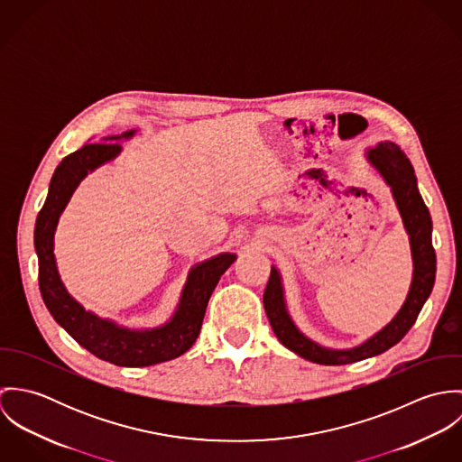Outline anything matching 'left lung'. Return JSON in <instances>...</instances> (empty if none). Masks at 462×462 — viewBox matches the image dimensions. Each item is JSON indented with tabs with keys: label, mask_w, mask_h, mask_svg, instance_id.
<instances>
[{
	"label": "left lung",
	"mask_w": 462,
	"mask_h": 462,
	"mask_svg": "<svg viewBox=\"0 0 462 462\" xmlns=\"http://www.w3.org/2000/svg\"><path fill=\"white\" fill-rule=\"evenodd\" d=\"M366 160L372 163L374 169L379 171L386 185L392 189L403 227L409 235L414 266L411 288L400 311L386 328H383L377 334H374L372 337H368L366 341L354 348L336 350L315 343L293 324L286 310L281 273L275 266H272L270 279L266 282L263 293V306L268 322L277 339L286 348L311 363L329 366L348 365L386 352L412 328L434 286L436 253L432 247V218L429 208L425 206L418 192L414 169L409 158L396 143L386 140L379 142L375 147H368Z\"/></svg>",
	"instance_id": "1"
}]
</instances>
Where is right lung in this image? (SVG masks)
Returning <instances> with one entry per match:
<instances>
[{"label":"right lung","mask_w":462,"mask_h":462,"mask_svg":"<svg viewBox=\"0 0 462 462\" xmlns=\"http://www.w3.org/2000/svg\"><path fill=\"white\" fill-rule=\"evenodd\" d=\"M132 132L85 143L70 152L57 167L50 192L35 222V253L39 258V288L46 308L67 334L96 357L117 366H151L185 354L198 339L208 300L220 275L235 263L236 254L222 253L192 266L178 310L172 319L154 329H128L108 319L87 311L67 293L55 260V229L67 202L79 181L121 151L119 140L132 138Z\"/></svg>","instance_id":"right-lung-1"}]
</instances>
